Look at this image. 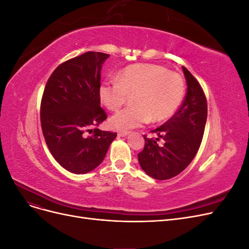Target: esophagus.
<instances>
[{"label":"esophagus","mask_w":249,"mask_h":249,"mask_svg":"<svg viewBox=\"0 0 249 249\" xmlns=\"http://www.w3.org/2000/svg\"><path fill=\"white\" fill-rule=\"evenodd\" d=\"M130 134V132H126V131H124V132H118V137H125L127 136V135Z\"/></svg>","instance_id":"34e87169"}]
</instances>
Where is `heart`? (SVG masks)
I'll use <instances>...</instances> for the list:
<instances>
[{"label": "heart", "instance_id": "heart-1", "mask_svg": "<svg viewBox=\"0 0 249 249\" xmlns=\"http://www.w3.org/2000/svg\"><path fill=\"white\" fill-rule=\"evenodd\" d=\"M103 105L111 111L119 109L134 95L133 106L110 118L116 130L126 131L152 120L163 123L179 108L185 95V82L177 72L155 64H134L124 69L117 79L104 81L99 89Z\"/></svg>", "mask_w": 249, "mask_h": 249}]
</instances>
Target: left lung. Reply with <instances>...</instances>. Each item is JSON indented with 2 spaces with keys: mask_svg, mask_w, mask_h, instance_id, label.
<instances>
[{
  "mask_svg": "<svg viewBox=\"0 0 249 249\" xmlns=\"http://www.w3.org/2000/svg\"><path fill=\"white\" fill-rule=\"evenodd\" d=\"M187 93L182 106L166 123L147 138L138 154V161L146 175L155 179H168L178 176L191 163L202 140L208 115L206 95L197 80L183 66ZM162 139L163 143L159 141Z\"/></svg>",
  "mask_w": 249,
  "mask_h": 249,
  "instance_id": "1",
  "label": "left lung"
}]
</instances>
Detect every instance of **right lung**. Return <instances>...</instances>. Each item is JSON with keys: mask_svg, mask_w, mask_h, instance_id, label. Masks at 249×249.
<instances>
[{"mask_svg": "<svg viewBox=\"0 0 249 249\" xmlns=\"http://www.w3.org/2000/svg\"><path fill=\"white\" fill-rule=\"evenodd\" d=\"M109 56L87 52L67 60L44 87L40 105L44 140L55 160L76 175L99 166L116 138V133L96 127L107 118L99 89L102 65Z\"/></svg>", "mask_w": 249, "mask_h": 249, "instance_id": "add662e5", "label": "right lung"}]
</instances>
